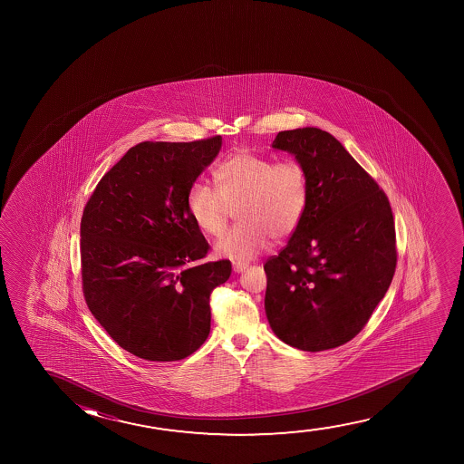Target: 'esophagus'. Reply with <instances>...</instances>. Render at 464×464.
I'll return each instance as SVG.
<instances>
[{
	"instance_id": "obj_1",
	"label": "esophagus",
	"mask_w": 464,
	"mask_h": 464,
	"mask_svg": "<svg viewBox=\"0 0 464 464\" xmlns=\"http://www.w3.org/2000/svg\"><path fill=\"white\" fill-rule=\"evenodd\" d=\"M247 263H233V269H235V273H242V271H246L247 269Z\"/></svg>"
}]
</instances>
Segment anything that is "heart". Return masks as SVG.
Segmentation results:
<instances>
[{
    "label": "heart",
    "instance_id": "obj_1",
    "mask_svg": "<svg viewBox=\"0 0 464 464\" xmlns=\"http://www.w3.org/2000/svg\"><path fill=\"white\" fill-rule=\"evenodd\" d=\"M217 188L195 182L187 193V210L198 228L222 233L233 209L239 225L216 242V254L248 261L298 229L309 204V176L296 160H274L248 152L229 155L214 171Z\"/></svg>",
    "mask_w": 464,
    "mask_h": 464
}]
</instances>
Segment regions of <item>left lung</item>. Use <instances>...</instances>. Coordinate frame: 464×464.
<instances>
[{"label":"left lung","mask_w":464,"mask_h":464,"mask_svg":"<svg viewBox=\"0 0 464 464\" xmlns=\"http://www.w3.org/2000/svg\"><path fill=\"white\" fill-rule=\"evenodd\" d=\"M273 149L304 166L311 191L298 229L265 265L267 322L292 347L334 349L364 328L393 280V212L333 134L314 127L280 131Z\"/></svg>","instance_id":"left-lung-1"}]
</instances>
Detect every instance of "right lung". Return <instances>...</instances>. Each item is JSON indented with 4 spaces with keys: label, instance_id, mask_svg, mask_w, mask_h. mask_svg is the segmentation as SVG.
Instances as JSON below:
<instances>
[{
    "label": "right lung",
    "instance_id": "add662e5",
    "mask_svg": "<svg viewBox=\"0 0 464 464\" xmlns=\"http://www.w3.org/2000/svg\"><path fill=\"white\" fill-rule=\"evenodd\" d=\"M220 149L222 136L140 142L85 204L83 296L109 336L147 362H178L203 345L210 293L231 276L229 260L199 263L209 244L187 210V193Z\"/></svg>",
    "mask_w": 464,
    "mask_h": 464
}]
</instances>
